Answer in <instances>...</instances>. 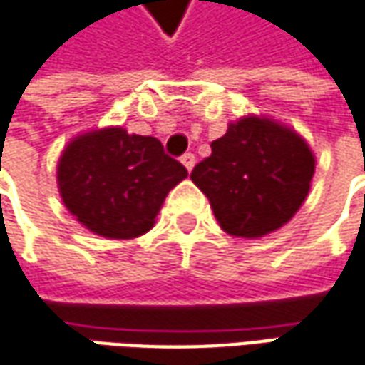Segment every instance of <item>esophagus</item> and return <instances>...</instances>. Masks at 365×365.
<instances>
[{
  "mask_svg": "<svg viewBox=\"0 0 365 365\" xmlns=\"http://www.w3.org/2000/svg\"><path fill=\"white\" fill-rule=\"evenodd\" d=\"M182 163L187 171H192L194 165H196V155L194 153H185V155H182Z\"/></svg>",
  "mask_w": 365,
  "mask_h": 365,
  "instance_id": "34e87169",
  "label": "esophagus"
}]
</instances>
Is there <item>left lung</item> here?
<instances>
[{
    "label": "left lung",
    "instance_id": "8db88e82",
    "mask_svg": "<svg viewBox=\"0 0 365 365\" xmlns=\"http://www.w3.org/2000/svg\"><path fill=\"white\" fill-rule=\"evenodd\" d=\"M212 155L192 171L214 216L232 237L255 239L279 229L302 206L314 173L309 145L267 118L239 120L212 140Z\"/></svg>",
    "mask_w": 365,
    "mask_h": 365
}]
</instances>
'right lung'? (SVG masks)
Listing matches in <instances>:
<instances>
[{"label":"right lung","mask_w":365,"mask_h":365,"mask_svg":"<svg viewBox=\"0 0 365 365\" xmlns=\"http://www.w3.org/2000/svg\"><path fill=\"white\" fill-rule=\"evenodd\" d=\"M187 169L155 136L122 128L77 136L58 161V190L69 212L96 235L135 239L155 225L171 187Z\"/></svg>","instance_id":"add662e5"}]
</instances>
